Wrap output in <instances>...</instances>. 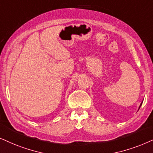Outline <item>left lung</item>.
<instances>
[{"instance_id":"left-lung-1","label":"left lung","mask_w":153,"mask_h":153,"mask_svg":"<svg viewBox=\"0 0 153 153\" xmlns=\"http://www.w3.org/2000/svg\"><path fill=\"white\" fill-rule=\"evenodd\" d=\"M142 103H143V101H142V102H141V103H140V106H139V108H138V110H139V108H140V106H141Z\"/></svg>"}]
</instances>
